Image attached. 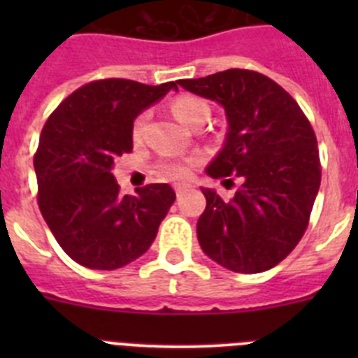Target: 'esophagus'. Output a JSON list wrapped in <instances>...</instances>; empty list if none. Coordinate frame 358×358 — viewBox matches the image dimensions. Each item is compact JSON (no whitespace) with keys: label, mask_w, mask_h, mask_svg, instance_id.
Listing matches in <instances>:
<instances>
[{"label":"esophagus","mask_w":358,"mask_h":358,"mask_svg":"<svg viewBox=\"0 0 358 358\" xmlns=\"http://www.w3.org/2000/svg\"><path fill=\"white\" fill-rule=\"evenodd\" d=\"M173 188H176L177 195H182V194H186V192H189V189L194 188V186L189 185V182H177Z\"/></svg>","instance_id":"esophagus-1"}]
</instances>
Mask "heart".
<instances>
[{
  "label": "heart",
  "mask_w": 358,
  "mask_h": 358,
  "mask_svg": "<svg viewBox=\"0 0 358 358\" xmlns=\"http://www.w3.org/2000/svg\"><path fill=\"white\" fill-rule=\"evenodd\" d=\"M172 110L176 118L181 123H185L186 127H192L199 120H208L210 116V107L206 102H202L199 98L194 96H181L177 98L172 103ZM148 115L141 113L138 118L134 120L132 125V136L134 140H141V136L145 132V125H147ZM197 159H186V157H166L159 163V172L169 179H185L188 177L189 170L195 164Z\"/></svg>",
  "instance_id": "obj_1"
}]
</instances>
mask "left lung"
<instances>
[{"mask_svg": "<svg viewBox=\"0 0 358 358\" xmlns=\"http://www.w3.org/2000/svg\"><path fill=\"white\" fill-rule=\"evenodd\" d=\"M177 84L224 109L226 141L206 173L240 179L229 201L201 188V249L233 273L273 268L301 240L321 185L312 125L296 100L262 73L227 69Z\"/></svg>", "mask_w": 358, "mask_h": 358, "instance_id": "left-lung-1", "label": "left lung"}]
</instances>
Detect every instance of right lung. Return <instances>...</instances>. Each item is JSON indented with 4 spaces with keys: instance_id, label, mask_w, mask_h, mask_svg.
I'll return each mask as SVG.
<instances>
[{
    "instance_id": "1",
    "label": "right lung",
    "mask_w": 358,
    "mask_h": 358,
    "mask_svg": "<svg viewBox=\"0 0 358 358\" xmlns=\"http://www.w3.org/2000/svg\"><path fill=\"white\" fill-rule=\"evenodd\" d=\"M176 82L147 85L107 78L82 85L53 110L34 157L39 210L66 255L94 271H113L148 251L176 201L170 185L120 195L115 159L132 150L138 115Z\"/></svg>"
}]
</instances>
